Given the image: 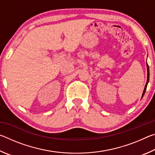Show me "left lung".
I'll list each match as a JSON object with an SVG mask.
<instances>
[{"mask_svg": "<svg viewBox=\"0 0 155 155\" xmlns=\"http://www.w3.org/2000/svg\"><path fill=\"white\" fill-rule=\"evenodd\" d=\"M146 65H147V82L146 83V85H145V87H144V90H143V94H142V96H141V98H143V96L144 95V94H145V91L146 90V87H147V85H148V81H149V76H150V73H149V66L148 64H146Z\"/></svg>", "mask_w": 155, "mask_h": 155, "instance_id": "obj_1", "label": "left lung"}]
</instances>
